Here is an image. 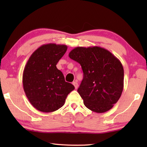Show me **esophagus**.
<instances>
[{"label": "esophagus", "instance_id": "1", "mask_svg": "<svg viewBox=\"0 0 147 147\" xmlns=\"http://www.w3.org/2000/svg\"><path fill=\"white\" fill-rule=\"evenodd\" d=\"M73 84L74 85V88H75V89H77L78 88V83L76 82H73Z\"/></svg>", "mask_w": 147, "mask_h": 147}]
</instances>
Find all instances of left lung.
<instances>
[{
  "label": "left lung",
  "mask_w": 147,
  "mask_h": 147,
  "mask_svg": "<svg viewBox=\"0 0 147 147\" xmlns=\"http://www.w3.org/2000/svg\"><path fill=\"white\" fill-rule=\"evenodd\" d=\"M69 56L82 69L84 78L78 92L86 107L98 113L112 108L124 88V69L120 60L97 46L77 47Z\"/></svg>",
  "instance_id": "8db88e82"
}]
</instances>
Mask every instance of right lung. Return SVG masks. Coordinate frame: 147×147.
<instances>
[{
	"label": "right lung",
	"instance_id": "right-lung-1",
	"mask_svg": "<svg viewBox=\"0 0 147 147\" xmlns=\"http://www.w3.org/2000/svg\"><path fill=\"white\" fill-rule=\"evenodd\" d=\"M67 50L65 45H43L32 53L24 67V93L32 105L41 112H53L61 108L68 94L74 89L56 67Z\"/></svg>",
	"mask_w": 147,
	"mask_h": 147
}]
</instances>
